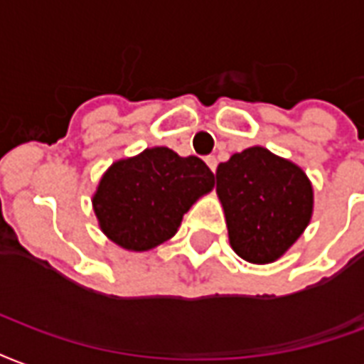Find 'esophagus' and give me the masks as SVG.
<instances>
[{"mask_svg":"<svg viewBox=\"0 0 364 364\" xmlns=\"http://www.w3.org/2000/svg\"><path fill=\"white\" fill-rule=\"evenodd\" d=\"M205 163H208V166L215 174V171H217V159H215V156H205Z\"/></svg>","mask_w":364,"mask_h":364,"instance_id":"esophagus-1","label":"esophagus"}]
</instances>
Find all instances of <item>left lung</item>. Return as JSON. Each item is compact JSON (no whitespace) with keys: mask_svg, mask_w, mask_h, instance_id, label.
<instances>
[{"mask_svg":"<svg viewBox=\"0 0 364 364\" xmlns=\"http://www.w3.org/2000/svg\"><path fill=\"white\" fill-rule=\"evenodd\" d=\"M215 176L230 248L246 262L279 259L309 227L314 190L293 161L254 145L219 164Z\"/></svg>","mask_w":364,"mask_h":364,"instance_id":"obj_1","label":"left lung"}]
</instances>
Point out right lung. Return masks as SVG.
<instances>
[{
  "label": "right lung",
  "instance_id": "right-lung-1",
  "mask_svg": "<svg viewBox=\"0 0 364 364\" xmlns=\"http://www.w3.org/2000/svg\"><path fill=\"white\" fill-rule=\"evenodd\" d=\"M213 186V172L198 156L147 147L108 166L92 196V209L114 244L147 252L174 237L186 211Z\"/></svg>",
  "mask_w": 364,
  "mask_h": 364
}]
</instances>
